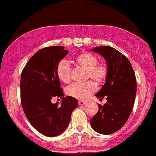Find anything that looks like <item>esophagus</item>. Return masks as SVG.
<instances>
[{"label": "esophagus", "mask_w": 156, "mask_h": 156, "mask_svg": "<svg viewBox=\"0 0 156 156\" xmlns=\"http://www.w3.org/2000/svg\"><path fill=\"white\" fill-rule=\"evenodd\" d=\"M78 104L80 105H85L87 104V101H83V100H80L78 101Z\"/></svg>", "instance_id": "obj_1"}]
</instances>
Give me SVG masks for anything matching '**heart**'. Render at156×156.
I'll return each mask as SVG.
<instances>
[{
    "instance_id": "heart-1",
    "label": "heart",
    "mask_w": 156,
    "mask_h": 156,
    "mask_svg": "<svg viewBox=\"0 0 156 156\" xmlns=\"http://www.w3.org/2000/svg\"><path fill=\"white\" fill-rule=\"evenodd\" d=\"M76 65L87 71V78L92 79L98 84L105 82L109 70L105 63H98L97 57L90 52H83L74 59ZM57 76L63 83H69L71 80V69L69 62L65 59L59 61L56 69ZM97 87L92 81L84 84L75 83L66 89V94L70 97L85 100L95 92Z\"/></svg>"
}]
</instances>
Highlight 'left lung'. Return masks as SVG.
<instances>
[{
  "mask_svg": "<svg viewBox=\"0 0 156 156\" xmlns=\"http://www.w3.org/2000/svg\"><path fill=\"white\" fill-rule=\"evenodd\" d=\"M92 51L106 60L109 73L105 83L96 94L106 97L107 102L99 105V111L90 125L96 132L109 135L120 130L130 116L136 94V80L132 65L125 55L111 46H97Z\"/></svg>",
  "mask_w": 156,
  "mask_h": 156,
  "instance_id": "8db88e82",
  "label": "left lung"
}]
</instances>
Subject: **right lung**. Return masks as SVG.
<instances>
[{"label":"right lung","mask_w":156,"mask_h":156,"mask_svg":"<svg viewBox=\"0 0 156 156\" xmlns=\"http://www.w3.org/2000/svg\"><path fill=\"white\" fill-rule=\"evenodd\" d=\"M63 46L45 47L36 52L23 70L20 98L23 109L31 125L45 136L55 137L67 128L71 113L78 105L77 99L64 97L56 69L67 55ZM63 98L61 105L51 99Z\"/></svg>","instance_id":"obj_1"}]
</instances>
